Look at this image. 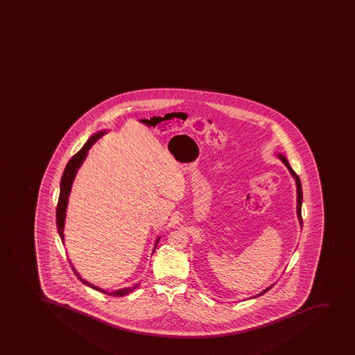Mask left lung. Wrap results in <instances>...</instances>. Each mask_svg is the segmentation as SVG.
Listing matches in <instances>:
<instances>
[{"label": "left lung", "instance_id": "1", "mask_svg": "<svg viewBox=\"0 0 355 355\" xmlns=\"http://www.w3.org/2000/svg\"><path fill=\"white\" fill-rule=\"evenodd\" d=\"M277 157H278L279 159L282 160V163L286 165L288 171L291 173V176L295 179V183H296V188H297V218L298 220H300V227H303V218H302V202H303V191H302V183H300V178H298L297 174L295 173L294 169L291 168V165L288 163L287 158L284 156V153H277ZM275 284H272L270 287L266 288L264 291H261L259 294L255 295V296H252L250 298L259 297V296H262L263 294H266V291H270L272 287H273Z\"/></svg>", "mask_w": 355, "mask_h": 355}]
</instances>
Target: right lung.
<instances>
[{"mask_svg":"<svg viewBox=\"0 0 355 355\" xmlns=\"http://www.w3.org/2000/svg\"><path fill=\"white\" fill-rule=\"evenodd\" d=\"M107 132H108L107 130H103V131L98 132V133L89 137V140L87 141V144H84L83 148H82L76 155H73V156L71 157V159L68 162L67 165H66V168H64V173H62V176H61L60 195H59V200H58L55 218H57L58 234L60 236L62 243H64V220H66V211H67L68 199H69V195H71V186H73V180H75V176H76L77 171L82 166V164H83L84 160L87 158L89 148L92 147L93 144H96V141L99 140L100 137L105 135ZM159 239L160 236H158L156 240V243H155V247H153V252L156 250L157 243H158ZM69 263H71V268H73V273H75L77 278L80 279V282L89 286V288H92V289H96V291H100V293H103V294L115 296V297H121V296L130 294L131 291L137 289V286H140V282H139V284H135V286H132V287L123 288V289H119V291H110V293H109V291H103L101 288L96 287L94 284H89L87 280H84V279L78 275V272L73 268L71 259H69Z\"/></svg>","mask_w":355,"mask_h":355,"instance_id":"obj_1","label":"right lung"}]
</instances>
